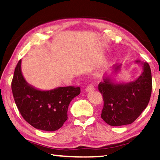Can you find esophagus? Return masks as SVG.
<instances>
[{"instance_id":"esophagus-1","label":"esophagus","mask_w":160,"mask_h":160,"mask_svg":"<svg viewBox=\"0 0 160 160\" xmlns=\"http://www.w3.org/2000/svg\"><path fill=\"white\" fill-rule=\"evenodd\" d=\"M94 90V87L92 85V84H90V85H89L87 86V88H85V91L86 92H91Z\"/></svg>"}]
</instances>
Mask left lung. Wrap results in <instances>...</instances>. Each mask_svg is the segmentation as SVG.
Wrapping results in <instances>:
<instances>
[{
    "instance_id": "8db88e82",
    "label": "left lung",
    "mask_w": 160,
    "mask_h": 160,
    "mask_svg": "<svg viewBox=\"0 0 160 160\" xmlns=\"http://www.w3.org/2000/svg\"><path fill=\"white\" fill-rule=\"evenodd\" d=\"M142 68L141 75L129 82H116L113 75L121 70V65L113 67L109 76L103 78L99 84V91L104 100L101 117L110 126L131 124L141 114L150 102L152 92V74L147 62L135 61Z\"/></svg>"
}]
</instances>
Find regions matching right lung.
Masks as SVG:
<instances>
[{"label": "right lung", "mask_w": 160, "mask_h": 160, "mask_svg": "<svg viewBox=\"0 0 160 160\" xmlns=\"http://www.w3.org/2000/svg\"><path fill=\"white\" fill-rule=\"evenodd\" d=\"M20 60L15 69L11 88L15 104L24 119L34 128L54 131L68 119V109L72 99L80 93L79 87H59L40 90L27 82Z\"/></svg>", "instance_id": "right-lung-1"}]
</instances>
